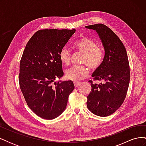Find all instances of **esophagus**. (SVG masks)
Segmentation results:
<instances>
[{
	"label": "esophagus",
	"mask_w": 146,
	"mask_h": 146,
	"mask_svg": "<svg viewBox=\"0 0 146 146\" xmlns=\"http://www.w3.org/2000/svg\"><path fill=\"white\" fill-rule=\"evenodd\" d=\"M74 86L75 87H77L80 84V82H74Z\"/></svg>",
	"instance_id": "esophagus-1"
}]
</instances>
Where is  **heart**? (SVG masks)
<instances>
[{
  "label": "heart",
  "instance_id": "obj_1",
  "mask_svg": "<svg viewBox=\"0 0 146 146\" xmlns=\"http://www.w3.org/2000/svg\"><path fill=\"white\" fill-rule=\"evenodd\" d=\"M74 47L79 52L83 54L82 63L86 64L92 70H95L100 67L104 60L102 49L92 39L84 36L74 44ZM61 62L68 66L70 64L71 55L69 48L66 47L61 48L59 53ZM83 64L74 66L66 70V77L68 80L73 81L80 80L88 76L90 69L88 66Z\"/></svg>",
  "mask_w": 146,
  "mask_h": 146
}]
</instances>
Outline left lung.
Returning <instances> with one entry per match:
<instances>
[{
	"mask_svg": "<svg viewBox=\"0 0 146 146\" xmlns=\"http://www.w3.org/2000/svg\"><path fill=\"white\" fill-rule=\"evenodd\" d=\"M86 28L96 31L105 51L102 63L92 75L94 81L103 83L89 81L92 88L87 107L97 116H108L121 107L126 97L130 78L129 59L121 39L107 25L97 24Z\"/></svg>",
	"mask_w": 146,
	"mask_h": 146,
	"instance_id": "8db88e82",
	"label": "left lung"
}]
</instances>
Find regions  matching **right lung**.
Segmentation results:
<instances>
[{
  "label": "right lung",
  "instance_id": "1",
  "mask_svg": "<svg viewBox=\"0 0 146 146\" xmlns=\"http://www.w3.org/2000/svg\"><path fill=\"white\" fill-rule=\"evenodd\" d=\"M76 32L38 30L28 41L20 61L19 83L29 107L42 119H54L66 109L74 89L72 81L54 82L63 76L59 53Z\"/></svg>",
  "mask_w": 146,
  "mask_h": 146
}]
</instances>
